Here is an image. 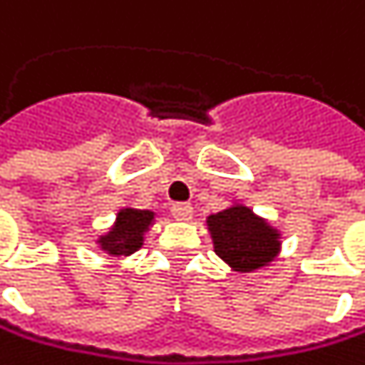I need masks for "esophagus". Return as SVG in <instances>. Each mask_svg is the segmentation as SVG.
I'll list each match as a JSON object with an SVG mask.
<instances>
[{
  "label": "esophagus",
  "instance_id": "34e87169",
  "mask_svg": "<svg viewBox=\"0 0 365 365\" xmlns=\"http://www.w3.org/2000/svg\"><path fill=\"white\" fill-rule=\"evenodd\" d=\"M170 212H173V217H175L177 221H190L195 210H192L190 203H175V205L170 207Z\"/></svg>",
  "mask_w": 365,
  "mask_h": 365
}]
</instances>
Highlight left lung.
Returning <instances> with one entry per match:
<instances>
[{
	"mask_svg": "<svg viewBox=\"0 0 365 365\" xmlns=\"http://www.w3.org/2000/svg\"><path fill=\"white\" fill-rule=\"evenodd\" d=\"M215 254L236 274L269 267L282 250V234L267 219L241 201H234L205 219Z\"/></svg>",
	"mask_w": 365,
	"mask_h": 365,
	"instance_id": "8db88e82",
	"label": "left lung"
}]
</instances>
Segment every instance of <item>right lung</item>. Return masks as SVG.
Wrapping results in <instances>:
<instances>
[{
	"label": "right lung",
	"instance_id": "add662e5",
	"mask_svg": "<svg viewBox=\"0 0 365 365\" xmlns=\"http://www.w3.org/2000/svg\"><path fill=\"white\" fill-rule=\"evenodd\" d=\"M155 223V212L124 205L118 210L113 225L96 238L107 256H131L144 245V234Z\"/></svg>",
	"mask_w": 365,
	"mask_h": 365
}]
</instances>
